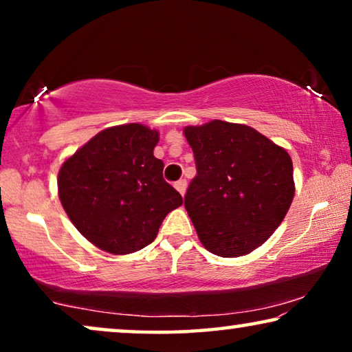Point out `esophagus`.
Here are the masks:
<instances>
[{
    "label": "esophagus",
    "instance_id": "obj_1",
    "mask_svg": "<svg viewBox=\"0 0 352 352\" xmlns=\"http://www.w3.org/2000/svg\"><path fill=\"white\" fill-rule=\"evenodd\" d=\"M175 187H176V190L179 192L181 195H184V194H186V187H187V181H186V179L176 181V182H175Z\"/></svg>",
    "mask_w": 352,
    "mask_h": 352
}]
</instances>
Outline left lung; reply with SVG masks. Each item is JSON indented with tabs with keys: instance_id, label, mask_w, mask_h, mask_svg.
I'll return each mask as SVG.
<instances>
[{
	"instance_id": "obj_1",
	"label": "left lung",
	"mask_w": 352,
	"mask_h": 352,
	"mask_svg": "<svg viewBox=\"0 0 352 352\" xmlns=\"http://www.w3.org/2000/svg\"><path fill=\"white\" fill-rule=\"evenodd\" d=\"M184 134L197 168L184 206L200 242L223 258L261 247L295 195L290 155L247 124L213 120Z\"/></svg>"
}]
</instances>
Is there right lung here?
Returning a JSON list of instances; mask_svg holds the SVG:
<instances>
[{
	"mask_svg": "<svg viewBox=\"0 0 352 352\" xmlns=\"http://www.w3.org/2000/svg\"><path fill=\"white\" fill-rule=\"evenodd\" d=\"M158 133L139 123L104 129L59 171V199L76 229L104 252H138L182 197L153 157Z\"/></svg>",
	"mask_w": 352,
	"mask_h": 352,
	"instance_id": "obj_1",
	"label": "right lung"
}]
</instances>
